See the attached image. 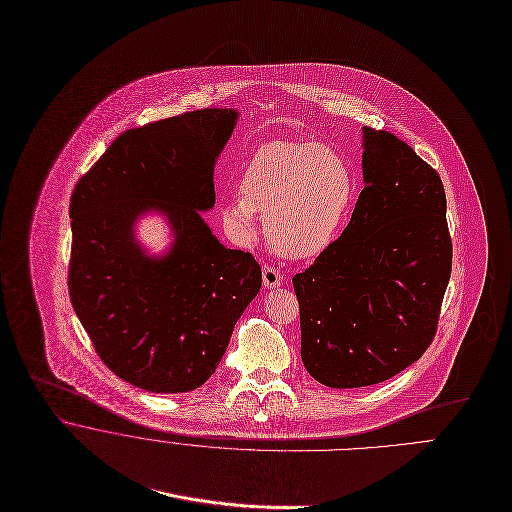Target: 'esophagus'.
I'll list each match as a JSON object with an SVG mask.
<instances>
[{"mask_svg":"<svg viewBox=\"0 0 512 512\" xmlns=\"http://www.w3.org/2000/svg\"><path fill=\"white\" fill-rule=\"evenodd\" d=\"M283 273L279 271V269H275V267H271V265H265L263 267V285L267 287V289H277V287H281L283 285Z\"/></svg>","mask_w":512,"mask_h":512,"instance_id":"34e87169","label":"esophagus"}]
</instances>
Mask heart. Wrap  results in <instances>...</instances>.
Instances as JSON below:
<instances>
[{
    "instance_id": "1",
    "label": "heart",
    "mask_w": 512,
    "mask_h": 512,
    "mask_svg": "<svg viewBox=\"0 0 512 512\" xmlns=\"http://www.w3.org/2000/svg\"><path fill=\"white\" fill-rule=\"evenodd\" d=\"M241 198L221 205L225 223L243 239L255 237V213L277 253L303 259L326 249L354 198V176L334 150L312 142L277 140L249 160Z\"/></svg>"
}]
</instances>
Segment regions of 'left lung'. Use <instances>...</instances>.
I'll return each instance as SVG.
<instances>
[{
    "instance_id": "obj_1",
    "label": "left lung",
    "mask_w": 512,
    "mask_h": 512,
    "mask_svg": "<svg viewBox=\"0 0 512 512\" xmlns=\"http://www.w3.org/2000/svg\"><path fill=\"white\" fill-rule=\"evenodd\" d=\"M364 190L342 235L293 277L301 356L328 388H364L431 344L451 277L439 174L404 140L362 128Z\"/></svg>"
}]
</instances>
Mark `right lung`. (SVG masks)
Returning a JSON list of instances; mask_svg holds the SVG:
<instances>
[{"mask_svg": "<svg viewBox=\"0 0 512 512\" xmlns=\"http://www.w3.org/2000/svg\"><path fill=\"white\" fill-rule=\"evenodd\" d=\"M235 122L233 108H204L126 130L75 186L69 297L106 368L140 390L204 386L261 289L253 255L223 247L200 213ZM148 210L173 227L164 256L133 237Z\"/></svg>", "mask_w": 512, "mask_h": 512, "instance_id": "right-lung-1", "label": "right lung"}]
</instances>
